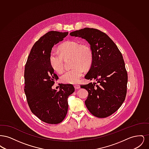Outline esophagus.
<instances>
[{"instance_id":"1","label":"esophagus","mask_w":149,"mask_h":149,"mask_svg":"<svg viewBox=\"0 0 149 149\" xmlns=\"http://www.w3.org/2000/svg\"><path fill=\"white\" fill-rule=\"evenodd\" d=\"M74 88H75V89H79L80 88V86L79 85H78V84H76V85H74Z\"/></svg>"}]
</instances>
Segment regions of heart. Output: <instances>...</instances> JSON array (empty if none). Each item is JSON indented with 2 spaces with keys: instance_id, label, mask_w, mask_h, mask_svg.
I'll return each mask as SVG.
<instances>
[{
  "instance_id": "1",
  "label": "heart",
  "mask_w": 149,
  "mask_h": 149,
  "mask_svg": "<svg viewBox=\"0 0 149 149\" xmlns=\"http://www.w3.org/2000/svg\"><path fill=\"white\" fill-rule=\"evenodd\" d=\"M60 52L52 50L50 53V63L52 69L61 72L64 69V57L73 56V66L61 75L63 82L69 84L78 83L83 75L84 69L88 68L92 63L93 54L91 47L86 43L80 44L76 41H66L59 47Z\"/></svg>"
}]
</instances>
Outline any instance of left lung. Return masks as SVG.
Here are the masks:
<instances>
[{
    "label": "left lung",
    "instance_id": "obj_1",
    "mask_svg": "<svg viewBox=\"0 0 149 149\" xmlns=\"http://www.w3.org/2000/svg\"><path fill=\"white\" fill-rule=\"evenodd\" d=\"M70 35L85 39L93 54L85 78L95 80L97 84L80 85L89 94L85 106L97 117H108L119 109L126 95L127 72L122 55L108 36L98 29L85 28L72 32Z\"/></svg>",
    "mask_w": 149,
    "mask_h": 149
}]
</instances>
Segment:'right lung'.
<instances>
[{
    "label": "right lung",
    "instance_id": "obj_1",
    "mask_svg": "<svg viewBox=\"0 0 149 149\" xmlns=\"http://www.w3.org/2000/svg\"><path fill=\"white\" fill-rule=\"evenodd\" d=\"M68 32L50 31L33 46L24 69V93L31 112L40 120L50 124L64 120L68 109V98L75 91L72 84H60L53 89L58 78L50 63L52 48L64 40Z\"/></svg>",
    "mask_w": 149,
    "mask_h": 149
}]
</instances>
